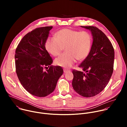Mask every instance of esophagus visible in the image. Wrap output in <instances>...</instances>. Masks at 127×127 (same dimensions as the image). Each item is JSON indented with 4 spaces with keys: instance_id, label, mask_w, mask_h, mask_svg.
Wrapping results in <instances>:
<instances>
[{
    "instance_id": "34e87169",
    "label": "esophagus",
    "mask_w": 127,
    "mask_h": 127,
    "mask_svg": "<svg viewBox=\"0 0 127 127\" xmlns=\"http://www.w3.org/2000/svg\"><path fill=\"white\" fill-rule=\"evenodd\" d=\"M63 71H64V73H68V72H70V70L67 69H66V68H64V69H63Z\"/></svg>"
}]
</instances>
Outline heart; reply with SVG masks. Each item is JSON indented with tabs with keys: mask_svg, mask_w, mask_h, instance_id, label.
<instances>
[{
	"mask_svg": "<svg viewBox=\"0 0 127 127\" xmlns=\"http://www.w3.org/2000/svg\"><path fill=\"white\" fill-rule=\"evenodd\" d=\"M56 36L47 39V50L53 56L59 55L64 48L66 52L55 60V65L70 68L76 59L84 60L89 55L93 44L92 35L89 32L64 29L58 32Z\"/></svg>",
	"mask_w": 127,
	"mask_h": 127,
	"instance_id": "b5f03b06",
	"label": "heart"
}]
</instances>
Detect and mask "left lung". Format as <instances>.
Returning <instances> with one entry per match:
<instances>
[{
	"label": "left lung",
	"instance_id": "8db88e82",
	"mask_svg": "<svg viewBox=\"0 0 127 127\" xmlns=\"http://www.w3.org/2000/svg\"><path fill=\"white\" fill-rule=\"evenodd\" d=\"M81 27L92 32L93 43L89 55L78 66L86 73L73 70L72 84L77 94L90 97L99 94L109 82L114 70L115 52L101 30L93 26Z\"/></svg>",
	"mask_w": 127,
	"mask_h": 127
}]
</instances>
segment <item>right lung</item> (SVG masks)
I'll use <instances>...</instances> for the list:
<instances>
[{
    "mask_svg": "<svg viewBox=\"0 0 127 127\" xmlns=\"http://www.w3.org/2000/svg\"><path fill=\"white\" fill-rule=\"evenodd\" d=\"M52 28L40 27L28 32L15 50V70L18 78L28 92L38 97H45L53 92L63 73L61 66L51 65L53 59L45 47Z\"/></svg>",
    "mask_w": 127,
    "mask_h": 127,
    "instance_id": "right-lung-1",
    "label": "right lung"
}]
</instances>
